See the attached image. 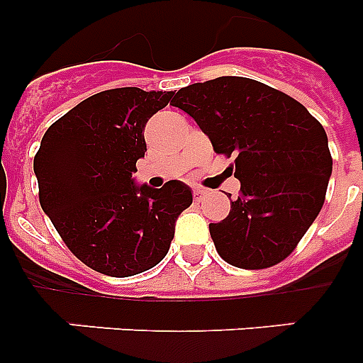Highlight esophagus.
Segmentation results:
<instances>
[{"instance_id":"esophagus-1","label":"esophagus","mask_w":363,"mask_h":363,"mask_svg":"<svg viewBox=\"0 0 363 363\" xmlns=\"http://www.w3.org/2000/svg\"><path fill=\"white\" fill-rule=\"evenodd\" d=\"M192 194H194V200L201 201L205 198V194H207V191H203V189H194V191H192Z\"/></svg>"}]
</instances>
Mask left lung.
<instances>
[{
    "label": "left lung",
    "instance_id": "obj_1",
    "mask_svg": "<svg viewBox=\"0 0 363 363\" xmlns=\"http://www.w3.org/2000/svg\"><path fill=\"white\" fill-rule=\"evenodd\" d=\"M172 105L194 118L218 154H234L240 196L225 220L209 223L227 264L277 265L318 216L333 160L322 125L291 96L240 76L192 83Z\"/></svg>",
    "mask_w": 363,
    "mask_h": 363
}]
</instances>
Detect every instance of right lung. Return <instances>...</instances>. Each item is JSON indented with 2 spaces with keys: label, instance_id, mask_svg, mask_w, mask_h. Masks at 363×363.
I'll use <instances>...</instances> for the list:
<instances>
[{
  "label": "right lung",
  "instance_id": "1",
  "mask_svg": "<svg viewBox=\"0 0 363 363\" xmlns=\"http://www.w3.org/2000/svg\"><path fill=\"white\" fill-rule=\"evenodd\" d=\"M174 92L123 86L83 99L52 123L34 158L41 209L72 255L107 277L158 265L176 220L192 203L179 179L162 189L134 179L145 125Z\"/></svg>",
  "mask_w": 363,
  "mask_h": 363
}]
</instances>
